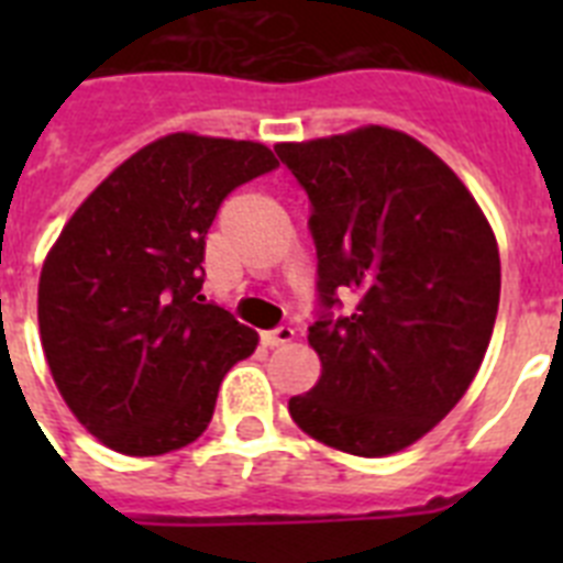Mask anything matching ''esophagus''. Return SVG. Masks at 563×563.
Masks as SVG:
<instances>
[{
  "label": "esophagus",
  "mask_w": 563,
  "mask_h": 563,
  "mask_svg": "<svg viewBox=\"0 0 563 563\" xmlns=\"http://www.w3.org/2000/svg\"><path fill=\"white\" fill-rule=\"evenodd\" d=\"M292 338H296V330L292 327H278V330H271V332H262V343L265 346H285V343H290Z\"/></svg>",
  "instance_id": "obj_1"
}]
</instances>
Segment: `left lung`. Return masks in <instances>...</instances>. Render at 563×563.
<instances>
[{"mask_svg":"<svg viewBox=\"0 0 563 563\" xmlns=\"http://www.w3.org/2000/svg\"><path fill=\"white\" fill-rule=\"evenodd\" d=\"M312 202L321 377L290 397L298 429L355 456L415 445L482 366L499 310L494 228L429 146L389 126L278 143ZM358 296L331 318L336 292Z\"/></svg>","mask_w":563,"mask_h":563,"instance_id":"obj_1","label":"left lung"}]
</instances>
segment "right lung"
<instances>
[{"mask_svg": "<svg viewBox=\"0 0 563 563\" xmlns=\"http://www.w3.org/2000/svg\"><path fill=\"white\" fill-rule=\"evenodd\" d=\"M278 166L256 141L174 132L134 152L69 217L38 276L49 375L84 429L161 456L211 422L251 327L206 305V233L228 194Z\"/></svg>", "mask_w": 563, "mask_h": 563, "instance_id": "add662e5", "label": "right lung"}]
</instances>
